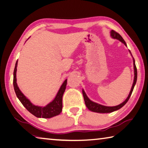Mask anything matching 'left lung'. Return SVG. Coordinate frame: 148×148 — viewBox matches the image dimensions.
I'll list each match as a JSON object with an SVG mask.
<instances>
[{"instance_id": "1", "label": "left lung", "mask_w": 148, "mask_h": 148, "mask_svg": "<svg viewBox=\"0 0 148 148\" xmlns=\"http://www.w3.org/2000/svg\"><path fill=\"white\" fill-rule=\"evenodd\" d=\"M111 33V37L113 39H116L119 40L120 42H122V43L125 45V47H127V44L125 42L124 40L122 38V37L120 36L119 34H118L117 32H116L114 30H112L110 32ZM129 52H130L131 56L133 58V67H134V80H133V85L131 87V90L130 92V94L127 96V98L125 99V101H123L122 103H120L118 106H112V107H109V106H103V105L99 104L98 103H96L95 101H92V100H90L89 98H88V96L86 95L85 92L84 90L82 89V93H83V98H84V101H85V103L86 105V107H87L88 110L92 111V112H98V113H110V112L116 111L117 110L120 109V108L124 106V105L127 103V101L130 99V96L131 95V94L133 92V88L135 87V85L136 83V80H137V70H136V67L135 65V59L133 58L132 54L130 52V50H129Z\"/></svg>"}]
</instances>
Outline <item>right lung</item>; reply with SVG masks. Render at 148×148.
Returning <instances> with one entry per match:
<instances>
[{"mask_svg": "<svg viewBox=\"0 0 148 148\" xmlns=\"http://www.w3.org/2000/svg\"><path fill=\"white\" fill-rule=\"evenodd\" d=\"M17 63L18 60L16 61L14 72H13V87H14V90L16 95H17V97L20 100L21 103L23 105L24 107L30 113L37 118L50 119V118H52L60 114L61 111H62V98L66 88L67 79H65V82L61 85L55 98L52 101L50 102L49 103L47 104L45 107L35 106L34 104L32 103L28 98H26L24 95V94L21 92L19 88L18 87L17 83V78H16Z\"/></svg>", "mask_w": 148, "mask_h": 148, "instance_id": "obj_1", "label": "right lung"}]
</instances>
